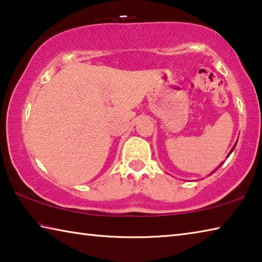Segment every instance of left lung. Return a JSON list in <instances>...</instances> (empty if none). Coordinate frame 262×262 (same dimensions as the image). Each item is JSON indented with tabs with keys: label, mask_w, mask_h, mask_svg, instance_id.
I'll list each match as a JSON object with an SVG mask.
<instances>
[{
	"label": "left lung",
	"mask_w": 262,
	"mask_h": 262,
	"mask_svg": "<svg viewBox=\"0 0 262 262\" xmlns=\"http://www.w3.org/2000/svg\"><path fill=\"white\" fill-rule=\"evenodd\" d=\"M236 144H237V143H236ZM236 144H234V145H233V148L231 149V151H230V152H229V155H228V157L230 156V154H231V152L233 151V149H234V148H236ZM221 165H222V164H221ZM221 165H220V166H221ZM214 172H215V171H214ZM214 172H211V173H214ZM209 176H210V174H209Z\"/></svg>",
	"instance_id": "obj_1"
}]
</instances>
